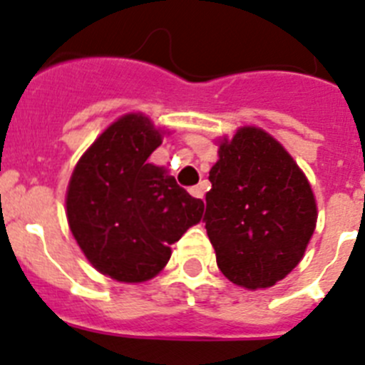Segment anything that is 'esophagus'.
Returning <instances> with one entry per match:
<instances>
[{
  "label": "esophagus",
  "instance_id": "esophagus-1",
  "mask_svg": "<svg viewBox=\"0 0 365 365\" xmlns=\"http://www.w3.org/2000/svg\"><path fill=\"white\" fill-rule=\"evenodd\" d=\"M190 193H192L195 199H205V186L199 185V186H192V188L188 190Z\"/></svg>",
  "mask_w": 365,
  "mask_h": 365
}]
</instances>
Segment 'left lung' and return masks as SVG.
Masks as SVG:
<instances>
[{
  "mask_svg": "<svg viewBox=\"0 0 365 365\" xmlns=\"http://www.w3.org/2000/svg\"><path fill=\"white\" fill-rule=\"evenodd\" d=\"M210 182L205 222L222 275L246 289L282 280L317 224L315 195L293 157L264 130L244 126L220 141Z\"/></svg>",
  "mask_w": 365,
  "mask_h": 365,
  "instance_id": "1",
  "label": "left lung"
}]
</instances>
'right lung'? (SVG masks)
I'll return each instance as SVG.
<instances>
[{"mask_svg":"<svg viewBox=\"0 0 365 365\" xmlns=\"http://www.w3.org/2000/svg\"><path fill=\"white\" fill-rule=\"evenodd\" d=\"M160 143L148 117L126 113L93 141L70 177V232L90 264L119 282L155 277L170 260V246L205 212L202 200L148 163Z\"/></svg>","mask_w":365,"mask_h":365,"instance_id":"add662e5","label":"right lung"}]
</instances>
